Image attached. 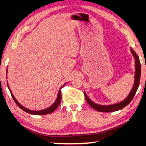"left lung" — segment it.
Returning <instances> with one entry per match:
<instances>
[{"label":"left lung","instance_id":"obj_1","mask_svg":"<svg viewBox=\"0 0 146 146\" xmlns=\"http://www.w3.org/2000/svg\"><path fill=\"white\" fill-rule=\"evenodd\" d=\"M131 52L132 53L133 56L135 58V80H134V84L131 89L130 93L129 94L128 96L125 98L124 100L122 102H120L119 103L111 105H107V106H103V105H99L97 104L92 101H91L90 98H88L86 94L84 92V96L86 100L88 103V104L92 108L96 110L100 111V112H111V111H115L119 110L123 108L126 106L131 102L132 99L134 97V96L136 93V91L137 88H138L139 85V81H140V76H141V64L139 62V59L138 56L136 54L135 51L131 48Z\"/></svg>","mask_w":146,"mask_h":146}]
</instances>
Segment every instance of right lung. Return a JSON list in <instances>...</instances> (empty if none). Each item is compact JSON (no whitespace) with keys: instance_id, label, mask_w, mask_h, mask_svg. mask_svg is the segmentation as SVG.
I'll return each mask as SVG.
<instances>
[{"instance_id":"1","label":"right lung","mask_w":146,"mask_h":146,"mask_svg":"<svg viewBox=\"0 0 146 146\" xmlns=\"http://www.w3.org/2000/svg\"><path fill=\"white\" fill-rule=\"evenodd\" d=\"M65 84H64L62 86H61L60 88L59 92H58V94L57 98H56V101L54 102V103L51 106H50L49 108H46V109L42 110L34 111V110H31L26 108L23 106H22L21 104H20V103H19V102H18L17 100H16L15 96H14V95L13 94V93L11 92V90H10L9 86V85H8V83H7L8 88H9V90H10V92H11V94L12 97H13L14 101L15 102V103L17 104V105L18 106H19L21 109L23 110V111H26V112H27V113H31V114H35V115H45V114H48V113H50L52 112H53V111H54L58 107L60 103L61 98H62L61 88H63Z\"/></svg>"}]
</instances>
